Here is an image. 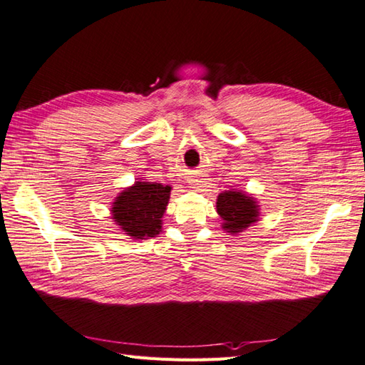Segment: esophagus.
I'll return each mask as SVG.
<instances>
[{
  "mask_svg": "<svg viewBox=\"0 0 365 365\" xmlns=\"http://www.w3.org/2000/svg\"><path fill=\"white\" fill-rule=\"evenodd\" d=\"M192 182H198V181H192Z\"/></svg>",
  "mask_w": 365,
  "mask_h": 365,
  "instance_id": "34e87169",
  "label": "esophagus"
}]
</instances>
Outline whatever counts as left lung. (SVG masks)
I'll return each mask as SVG.
<instances>
[{
  "instance_id": "left-lung-1",
  "label": "left lung",
  "mask_w": 365,
  "mask_h": 365,
  "mask_svg": "<svg viewBox=\"0 0 365 365\" xmlns=\"http://www.w3.org/2000/svg\"><path fill=\"white\" fill-rule=\"evenodd\" d=\"M217 212L224 219V230L228 233H240L257 222L258 206L252 197L244 192L228 190L217 197Z\"/></svg>"
}]
</instances>
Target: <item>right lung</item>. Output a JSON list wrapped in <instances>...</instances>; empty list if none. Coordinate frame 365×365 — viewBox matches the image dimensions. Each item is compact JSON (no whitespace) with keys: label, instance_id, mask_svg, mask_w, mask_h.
<instances>
[{"label":"right lung","instance_id":"right-lung-1","mask_svg":"<svg viewBox=\"0 0 365 365\" xmlns=\"http://www.w3.org/2000/svg\"><path fill=\"white\" fill-rule=\"evenodd\" d=\"M172 187L159 182H135L115 200L111 212L118 225L133 240L159 235Z\"/></svg>","mask_w":365,"mask_h":365}]
</instances>
